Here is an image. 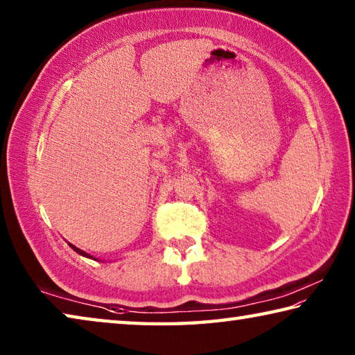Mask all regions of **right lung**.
I'll list each match as a JSON object with an SVG mask.
<instances>
[{
  "mask_svg": "<svg viewBox=\"0 0 355 355\" xmlns=\"http://www.w3.org/2000/svg\"><path fill=\"white\" fill-rule=\"evenodd\" d=\"M69 245H70V248H71V249H73V250L76 252V254H80V255H83V257H86V258H92L91 255H89V254H86V252H84V250H81V249H78V248H75V245H73V244H70V243H69Z\"/></svg>",
  "mask_w": 355,
  "mask_h": 355,
  "instance_id": "add662e5",
  "label": "right lung"
}]
</instances>
